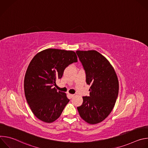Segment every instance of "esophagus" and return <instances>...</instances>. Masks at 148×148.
<instances>
[{
  "mask_svg": "<svg viewBox=\"0 0 148 148\" xmlns=\"http://www.w3.org/2000/svg\"><path fill=\"white\" fill-rule=\"evenodd\" d=\"M69 97H70V98H73V97H74V94H69Z\"/></svg>",
  "mask_w": 148,
  "mask_h": 148,
  "instance_id": "1",
  "label": "esophagus"
}]
</instances>
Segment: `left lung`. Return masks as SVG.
Masks as SVG:
<instances>
[{
  "mask_svg": "<svg viewBox=\"0 0 148 148\" xmlns=\"http://www.w3.org/2000/svg\"><path fill=\"white\" fill-rule=\"evenodd\" d=\"M76 53L85 71L86 82L91 86L90 96L82 97V104L77 110L86 122L98 123L114 107L119 91L118 78L110 62L98 51L78 50Z\"/></svg>",
  "mask_w": 148,
  "mask_h": 148,
  "instance_id": "1",
  "label": "left lung"
}]
</instances>
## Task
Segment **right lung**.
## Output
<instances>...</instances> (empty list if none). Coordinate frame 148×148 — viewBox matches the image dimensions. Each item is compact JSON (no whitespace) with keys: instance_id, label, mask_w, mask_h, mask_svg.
Returning <instances> with one entry per match:
<instances>
[{"instance_id":"right-lung-1","label":"right lung","mask_w":148,"mask_h":148,"mask_svg":"<svg viewBox=\"0 0 148 148\" xmlns=\"http://www.w3.org/2000/svg\"><path fill=\"white\" fill-rule=\"evenodd\" d=\"M77 61L73 51L54 49L42 51L32 60L25 77V94L31 110L40 120L50 123L61 115L70 99L53 87L66 68Z\"/></svg>"}]
</instances>
